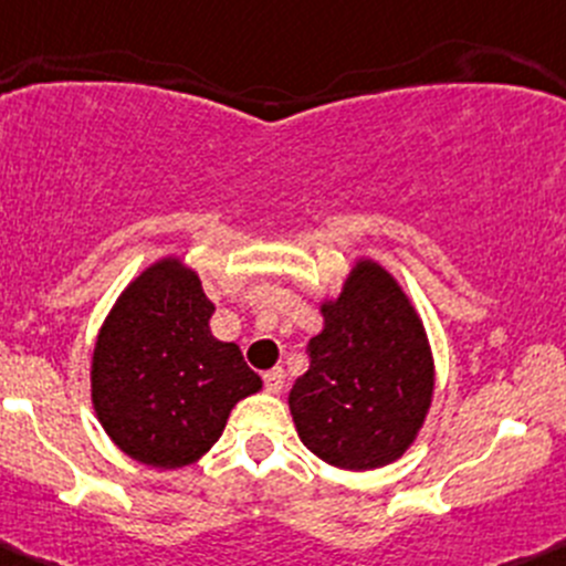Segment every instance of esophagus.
Returning a JSON list of instances; mask_svg holds the SVG:
<instances>
[{
    "instance_id": "esophagus-1",
    "label": "esophagus",
    "mask_w": 566,
    "mask_h": 566,
    "mask_svg": "<svg viewBox=\"0 0 566 566\" xmlns=\"http://www.w3.org/2000/svg\"><path fill=\"white\" fill-rule=\"evenodd\" d=\"M261 378H264L266 392H281L283 384H285V376H283V370H281V368L264 370V373H261Z\"/></svg>"
}]
</instances>
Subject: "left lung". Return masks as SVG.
I'll return each mask as SVG.
<instances>
[{
    "label": "left lung",
    "mask_w": 566,
    "mask_h": 566,
    "mask_svg": "<svg viewBox=\"0 0 566 566\" xmlns=\"http://www.w3.org/2000/svg\"><path fill=\"white\" fill-rule=\"evenodd\" d=\"M311 368L289 406L300 439L337 469H378L406 452L433 395V363L422 322L398 283L359 261L337 302L322 307Z\"/></svg>",
    "instance_id": "1"
}]
</instances>
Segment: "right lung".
Masks as SVG:
<instances>
[{
	"label": "right lung",
	"mask_w": 566,
	"mask_h": 566,
	"mask_svg": "<svg viewBox=\"0 0 566 566\" xmlns=\"http://www.w3.org/2000/svg\"><path fill=\"white\" fill-rule=\"evenodd\" d=\"M212 313L196 272L163 259L127 285L97 335V419L138 463H193L220 439L237 400L261 389L240 346L212 337Z\"/></svg>",
	"instance_id": "1"
}]
</instances>
